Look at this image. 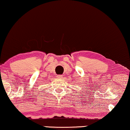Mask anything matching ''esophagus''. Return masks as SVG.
Segmentation results:
<instances>
[{"instance_id":"obj_1","label":"esophagus","mask_w":130,"mask_h":130,"mask_svg":"<svg viewBox=\"0 0 130 130\" xmlns=\"http://www.w3.org/2000/svg\"><path fill=\"white\" fill-rule=\"evenodd\" d=\"M57 77H58V78H62V77H63V76H62V75H58V76H57Z\"/></svg>"}]
</instances>
